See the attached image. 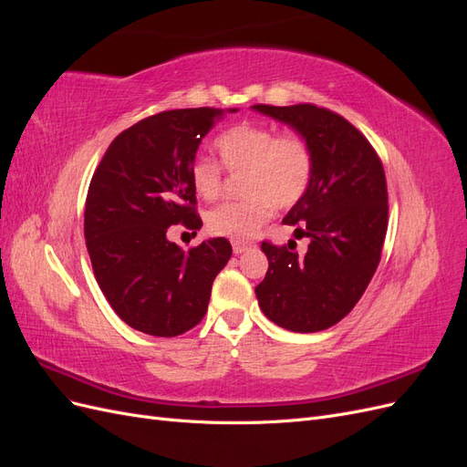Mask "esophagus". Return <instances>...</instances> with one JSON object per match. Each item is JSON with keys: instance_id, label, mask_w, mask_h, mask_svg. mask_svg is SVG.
I'll use <instances>...</instances> for the list:
<instances>
[{"instance_id": "34e87169", "label": "esophagus", "mask_w": 467, "mask_h": 467, "mask_svg": "<svg viewBox=\"0 0 467 467\" xmlns=\"http://www.w3.org/2000/svg\"><path fill=\"white\" fill-rule=\"evenodd\" d=\"M232 247H234L235 255H242V253H245L247 249H251V244H247V242H237V239H234Z\"/></svg>"}]
</instances>
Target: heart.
I'll return each mask as SVG.
<instances>
[{
    "mask_svg": "<svg viewBox=\"0 0 467 467\" xmlns=\"http://www.w3.org/2000/svg\"><path fill=\"white\" fill-rule=\"evenodd\" d=\"M220 161L230 171H242V201H225L206 214L212 234L237 239L255 235L268 220L273 204L288 208L302 199L312 179L314 155L306 138L278 136L253 122L232 126L216 138ZM191 181L202 199H214L222 189V167L210 158H196Z\"/></svg>",
    "mask_w": 467,
    "mask_h": 467,
    "instance_id": "1",
    "label": "heart"
}]
</instances>
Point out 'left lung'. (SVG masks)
<instances>
[{
	"mask_svg": "<svg viewBox=\"0 0 467 467\" xmlns=\"http://www.w3.org/2000/svg\"><path fill=\"white\" fill-rule=\"evenodd\" d=\"M251 109L290 126L314 155L309 185L282 220L309 237L307 251L263 242L268 271L255 288L259 307L282 329H329L357 306L378 268L388 230L384 167L337 112L316 105Z\"/></svg>",
	"mask_w": 467,
	"mask_h": 467,
	"instance_id": "left-lung-1",
	"label": "left lung"
}]
</instances>
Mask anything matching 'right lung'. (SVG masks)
<instances>
[{
    "mask_svg": "<svg viewBox=\"0 0 467 467\" xmlns=\"http://www.w3.org/2000/svg\"><path fill=\"white\" fill-rule=\"evenodd\" d=\"M237 109H177L136 122L109 146L86 201V244L99 288L132 329L175 337L199 325L212 282L232 257L225 237L189 253L169 242L202 228L191 165L202 138Z\"/></svg>",
    "mask_w": 467,
    "mask_h": 467,
    "instance_id": "right-lung-1",
    "label": "right lung"
}]
</instances>
